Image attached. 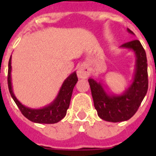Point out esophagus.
<instances>
[{"label":"esophagus","instance_id":"esophagus-1","mask_svg":"<svg viewBox=\"0 0 156 156\" xmlns=\"http://www.w3.org/2000/svg\"><path fill=\"white\" fill-rule=\"evenodd\" d=\"M89 74H90V72H89V69L87 68V66H81L78 68L77 75H78V77L79 78H87Z\"/></svg>","mask_w":156,"mask_h":156}]
</instances>
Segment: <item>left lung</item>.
<instances>
[{
    "instance_id": "1",
    "label": "left lung",
    "mask_w": 156,
    "mask_h": 156,
    "mask_svg": "<svg viewBox=\"0 0 156 156\" xmlns=\"http://www.w3.org/2000/svg\"><path fill=\"white\" fill-rule=\"evenodd\" d=\"M127 30L133 35L129 28ZM121 48L132 49L137 58L133 83L123 94L108 95L100 82L98 83L93 78L88 79L98 116L110 122H121L130 119L138 111L148 89L147 60L145 50L139 40L127 42Z\"/></svg>"
}]
</instances>
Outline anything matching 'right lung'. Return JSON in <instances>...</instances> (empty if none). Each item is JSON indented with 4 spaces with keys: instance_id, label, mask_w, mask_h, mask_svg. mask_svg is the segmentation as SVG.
<instances>
[{
    "instance_id": "obj_1",
    "label": "right lung",
    "mask_w": 156,
    "mask_h": 156,
    "mask_svg": "<svg viewBox=\"0 0 156 156\" xmlns=\"http://www.w3.org/2000/svg\"><path fill=\"white\" fill-rule=\"evenodd\" d=\"M78 82L76 72H73L64 81L56 99L49 105L40 109H32L21 104L13 92L11 84V57L9 61L8 87L11 96L25 117L32 122L40 124H54L66 116L67 109L69 107L71 96L74 86Z\"/></svg>"
}]
</instances>
